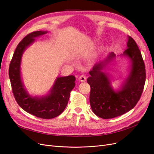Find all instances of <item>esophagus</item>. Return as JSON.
Listing matches in <instances>:
<instances>
[{
  "instance_id": "1",
  "label": "esophagus",
  "mask_w": 154,
  "mask_h": 154,
  "mask_svg": "<svg viewBox=\"0 0 154 154\" xmlns=\"http://www.w3.org/2000/svg\"><path fill=\"white\" fill-rule=\"evenodd\" d=\"M87 80L86 76H83V75H81L80 77H79V80L82 82H85Z\"/></svg>"
}]
</instances>
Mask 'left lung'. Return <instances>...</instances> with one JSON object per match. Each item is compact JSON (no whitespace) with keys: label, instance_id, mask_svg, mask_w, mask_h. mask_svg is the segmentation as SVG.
Returning <instances> with one entry per match:
<instances>
[{"label":"left lung","instance_id":"obj_1","mask_svg":"<svg viewBox=\"0 0 154 154\" xmlns=\"http://www.w3.org/2000/svg\"><path fill=\"white\" fill-rule=\"evenodd\" d=\"M120 57L128 58L130 66L128 76L118 89H114L110 75L104 71L115 60L116 56L114 52L109 53L94 65L87 80L91 87V109L96 116L103 119L118 117L132 110L143 91L145 67L140 51L132 37L128 36L127 49Z\"/></svg>","mask_w":154,"mask_h":154}]
</instances>
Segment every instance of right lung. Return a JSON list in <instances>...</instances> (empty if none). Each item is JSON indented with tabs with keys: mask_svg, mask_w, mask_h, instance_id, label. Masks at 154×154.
<instances>
[{
	"mask_svg": "<svg viewBox=\"0 0 154 154\" xmlns=\"http://www.w3.org/2000/svg\"><path fill=\"white\" fill-rule=\"evenodd\" d=\"M48 32L35 31L25 36L18 44L9 68V76L17 103L27 112L43 119L57 117L64 110L76 80L73 75L57 77L48 93L44 96H31L27 91L21 74L22 55L26 49L35 42L36 38Z\"/></svg>",
	"mask_w": 154,
	"mask_h": 154,
	"instance_id": "obj_1",
	"label": "right lung"
}]
</instances>
